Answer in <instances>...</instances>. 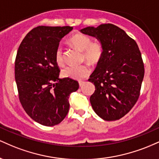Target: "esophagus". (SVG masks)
<instances>
[{
	"mask_svg": "<svg viewBox=\"0 0 159 159\" xmlns=\"http://www.w3.org/2000/svg\"><path fill=\"white\" fill-rule=\"evenodd\" d=\"M84 83H85V81H79V86H80V87H81V86L83 85Z\"/></svg>",
	"mask_w": 159,
	"mask_h": 159,
	"instance_id": "obj_1",
	"label": "esophagus"
}]
</instances>
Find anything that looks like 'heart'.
Returning <instances> with one entry per match:
<instances>
[{
	"label": "heart",
	"instance_id": "b5f03b06",
	"mask_svg": "<svg viewBox=\"0 0 159 159\" xmlns=\"http://www.w3.org/2000/svg\"><path fill=\"white\" fill-rule=\"evenodd\" d=\"M69 43L82 51V59L88 62L92 66L98 65L102 60L105 48L103 43L99 40H93L89 36L81 33H77L69 38ZM55 61L58 65H63L65 63L64 52L62 46L59 45L56 48ZM90 66L87 63L79 66H68L62 70L63 77L72 79L82 80L90 73Z\"/></svg>",
	"mask_w": 159,
	"mask_h": 159
}]
</instances>
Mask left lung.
Listing matches in <instances>:
<instances>
[{
  "instance_id": "8db88e82",
  "label": "left lung",
  "mask_w": 159,
  "mask_h": 159,
  "mask_svg": "<svg viewBox=\"0 0 159 159\" xmlns=\"http://www.w3.org/2000/svg\"><path fill=\"white\" fill-rule=\"evenodd\" d=\"M103 43L102 61L90 76L95 85L91 105L107 121L120 120L134 107L140 93L144 65L138 44L126 33L112 24L81 29Z\"/></svg>"
}]
</instances>
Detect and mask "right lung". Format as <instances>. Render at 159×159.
<instances>
[{"label":"right lung","instance_id":"right-lung-1","mask_svg":"<svg viewBox=\"0 0 159 159\" xmlns=\"http://www.w3.org/2000/svg\"><path fill=\"white\" fill-rule=\"evenodd\" d=\"M70 26H38L20 44L15 61V78L19 101L33 120L53 126L69 112V98L79 87L76 80L60 78L56 48Z\"/></svg>","mask_w":159,"mask_h":159}]
</instances>
